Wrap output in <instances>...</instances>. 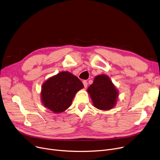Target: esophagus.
<instances>
[{
	"label": "esophagus",
	"instance_id": "1",
	"mask_svg": "<svg viewBox=\"0 0 160 160\" xmlns=\"http://www.w3.org/2000/svg\"><path fill=\"white\" fill-rule=\"evenodd\" d=\"M82 82H83V86H84V88H86L88 87V82H87L86 80H83Z\"/></svg>",
	"mask_w": 160,
	"mask_h": 160
}]
</instances>
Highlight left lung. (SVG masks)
<instances>
[{"instance_id":"1","label":"left lung","mask_w":160,"mask_h":160,"mask_svg":"<svg viewBox=\"0 0 160 160\" xmlns=\"http://www.w3.org/2000/svg\"><path fill=\"white\" fill-rule=\"evenodd\" d=\"M88 92L94 106L101 110L113 108L118 97V91L110 78L104 74L97 76L93 83L88 88Z\"/></svg>"}]
</instances>
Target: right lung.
I'll use <instances>...</instances> for the list:
<instances>
[{
    "label": "right lung",
    "instance_id": "right-lung-1",
    "mask_svg": "<svg viewBox=\"0 0 160 160\" xmlns=\"http://www.w3.org/2000/svg\"><path fill=\"white\" fill-rule=\"evenodd\" d=\"M83 88L78 77L69 72H61L42 86V103L54 113L63 112L71 105L75 94Z\"/></svg>",
    "mask_w": 160,
    "mask_h": 160
}]
</instances>
